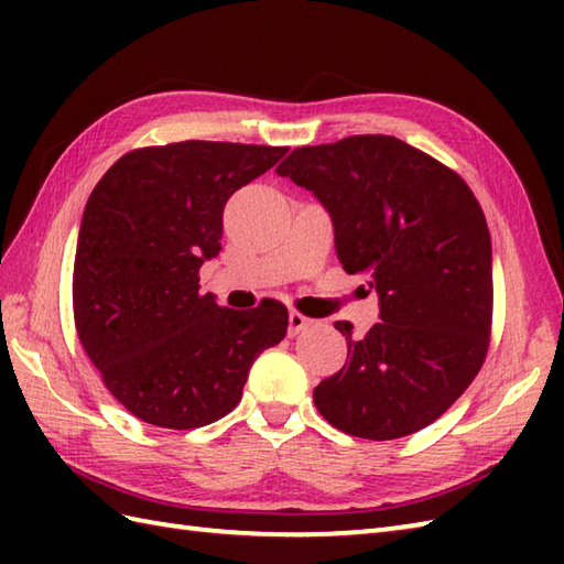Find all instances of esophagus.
Wrapping results in <instances>:
<instances>
[{"label":"esophagus","mask_w":564,"mask_h":564,"mask_svg":"<svg viewBox=\"0 0 564 564\" xmlns=\"http://www.w3.org/2000/svg\"><path fill=\"white\" fill-rule=\"evenodd\" d=\"M310 325H313V319L301 315V313H295V310H291V315H289V334H291V337H295V334H301Z\"/></svg>","instance_id":"esophagus-1"}]
</instances>
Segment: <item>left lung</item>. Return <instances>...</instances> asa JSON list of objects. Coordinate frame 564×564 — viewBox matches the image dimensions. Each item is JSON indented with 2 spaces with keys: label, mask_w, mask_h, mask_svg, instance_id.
I'll list each match as a JSON object with an SVG mask.
<instances>
[{
  "label": "left lung",
  "mask_w": 564,
  "mask_h": 564,
  "mask_svg": "<svg viewBox=\"0 0 564 564\" xmlns=\"http://www.w3.org/2000/svg\"><path fill=\"white\" fill-rule=\"evenodd\" d=\"M275 172L313 191L334 225L341 267L376 289L380 322L313 392L344 434L410 436L460 398L482 368L492 327V242L463 178L392 135L295 148Z\"/></svg>",
  "instance_id": "8db88e82"
}]
</instances>
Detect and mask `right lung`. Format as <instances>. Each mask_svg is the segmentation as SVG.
<instances>
[{
	"mask_svg": "<svg viewBox=\"0 0 564 564\" xmlns=\"http://www.w3.org/2000/svg\"><path fill=\"white\" fill-rule=\"evenodd\" d=\"M289 148L186 140L123 154L82 215L72 305L84 351L130 414L164 429L218 422L242 400L289 310H230L198 293L218 257L223 210Z\"/></svg>",
	"mask_w": 564,
	"mask_h": 564,
	"instance_id": "obj_1",
	"label": "right lung"
}]
</instances>
